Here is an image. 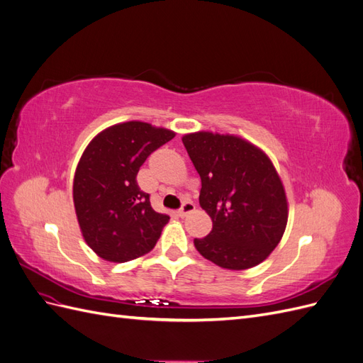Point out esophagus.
<instances>
[{"mask_svg":"<svg viewBox=\"0 0 363 363\" xmlns=\"http://www.w3.org/2000/svg\"><path fill=\"white\" fill-rule=\"evenodd\" d=\"M195 211V204L192 203V201H184L183 203V206L180 207V211H179V215L182 216V218H184L186 215H189L191 212H194Z\"/></svg>","mask_w":363,"mask_h":363,"instance_id":"obj_1","label":"esophagus"}]
</instances>
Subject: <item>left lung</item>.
<instances>
[{
    "label": "left lung",
    "mask_w": 363,
    "mask_h": 363,
    "mask_svg": "<svg viewBox=\"0 0 363 363\" xmlns=\"http://www.w3.org/2000/svg\"><path fill=\"white\" fill-rule=\"evenodd\" d=\"M201 179L200 206L212 232L194 239L200 255L225 269H248L276 248L288 223L283 183L269 157L233 135L196 131L182 138Z\"/></svg>",
    "instance_id": "left-lung-1"
}]
</instances>
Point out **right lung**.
Segmentation results:
<instances>
[{
	"instance_id": "obj_1",
	"label": "right lung",
	"mask_w": 363,
	"mask_h": 363,
	"mask_svg": "<svg viewBox=\"0 0 363 363\" xmlns=\"http://www.w3.org/2000/svg\"><path fill=\"white\" fill-rule=\"evenodd\" d=\"M174 136L171 130L128 121L103 130L86 147L74 175V207L86 244L101 259L123 263L155 248L169 216L151 207L136 175Z\"/></svg>"
}]
</instances>
